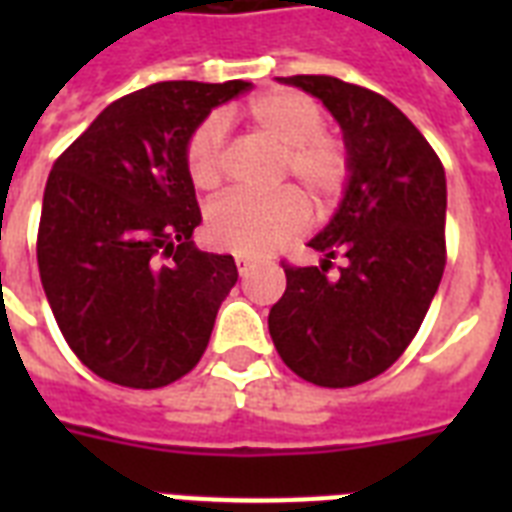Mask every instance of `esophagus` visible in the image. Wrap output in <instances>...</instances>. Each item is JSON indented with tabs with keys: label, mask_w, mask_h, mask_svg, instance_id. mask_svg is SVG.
Wrapping results in <instances>:
<instances>
[{
	"label": "esophagus",
	"mask_w": 512,
	"mask_h": 512,
	"mask_svg": "<svg viewBox=\"0 0 512 512\" xmlns=\"http://www.w3.org/2000/svg\"><path fill=\"white\" fill-rule=\"evenodd\" d=\"M236 268H239L241 276H247V271L252 268V260H247V257H236Z\"/></svg>",
	"instance_id": "34e87169"
}]
</instances>
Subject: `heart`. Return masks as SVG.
Listing matches in <instances>:
<instances>
[{
	"label": "heart",
	"instance_id": "obj_1",
	"mask_svg": "<svg viewBox=\"0 0 512 512\" xmlns=\"http://www.w3.org/2000/svg\"><path fill=\"white\" fill-rule=\"evenodd\" d=\"M249 127L284 146L279 180L295 177L316 207L327 209L350 183V151L337 135L324 130L321 103L292 90L257 95L244 108ZM185 170L199 191H215L225 177V130L207 116L185 143ZM308 225V204L297 188L255 196L228 193L207 209V236L215 247L241 257H263L281 249Z\"/></svg>",
	"mask_w": 512,
	"mask_h": 512
}]
</instances>
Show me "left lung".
I'll return each instance as SVG.
<instances>
[{"label": "left lung", "mask_w": 512, "mask_h": 512, "mask_svg": "<svg viewBox=\"0 0 512 512\" xmlns=\"http://www.w3.org/2000/svg\"><path fill=\"white\" fill-rule=\"evenodd\" d=\"M332 111L350 151L335 220L311 241L321 265L281 263L287 289L268 313L281 361L321 388H353L396 364L446 265V172L425 135L380 92L335 76H281ZM346 265L335 277L332 259Z\"/></svg>", "instance_id": "obj_1"}]
</instances>
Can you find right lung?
<instances>
[{
    "label": "right lung",
    "instance_id": "add662e5",
    "mask_svg": "<svg viewBox=\"0 0 512 512\" xmlns=\"http://www.w3.org/2000/svg\"><path fill=\"white\" fill-rule=\"evenodd\" d=\"M249 82H159L114 100L44 185L36 263L44 295L90 372L122 388L180 380L207 350L239 271L193 247L201 223L185 143Z\"/></svg>",
    "mask_w": 512,
    "mask_h": 512
}]
</instances>
